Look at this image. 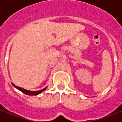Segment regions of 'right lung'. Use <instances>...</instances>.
Instances as JSON below:
<instances>
[{
    "mask_svg": "<svg viewBox=\"0 0 122 122\" xmlns=\"http://www.w3.org/2000/svg\"><path fill=\"white\" fill-rule=\"evenodd\" d=\"M12 84L14 87H16V89H18V90H19L21 92H22V93H24V94L28 95H37L41 93L42 92H43L44 90H45V89H46V88H45V89H42V90H38V91H30V90H26V89H22V88H21V87H18V86H15V85L14 84H13V83H12Z\"/></svg>",
    "mask_w": 122,
    "mask_h": 122,
    "instance_id": "1",
    "label": "right lung"
}]
</instances>
